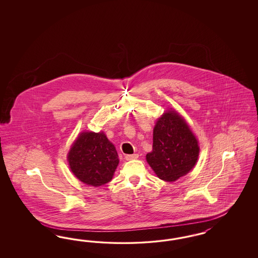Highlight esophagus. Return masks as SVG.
<instances>
[{
	"instance_id": "1",
	"label": "esophagus",
	"mask_w": 258,
	"mask_h": 258,
	"mask_svg": "<svg viewBox=\"0 0 258 258\" xmlns=\"http://www.w3.org/2000/svg\"><path fill=\"white\" fill-rule=\"evenodd\" d=\"M138 154H132V155H125V159L126 161H131V160H134L138 158Z\"/></svg>"
}]
</instances>
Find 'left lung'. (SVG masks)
<instances>
[{"instance_id":"left-lung-1","label":"left lung","mask_w":258,"mask_h":258,"mask_svg":"<svg viewBox=\"0 0 258 258\" xmlns=\"http://www.w3.org/2000/svg\"><path fill=\"white\" fill-rule=\"evenodd\" d=\"M199 153L194 133L176 110H168L158 119L152 151L147 154V162L158 178L175 181L186 175L195 166Z\"/></svg>"}]
</instances>
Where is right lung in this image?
I'll use <instances>...</instances> for the list:
<instances>
[{
  "label": "right lung",
  "instance_id": "add662e5",
  "mask_svg": "<svg viewBox=\"0 0 258 258\" xmlns=\"http://www.w3.org/2000/svg\"><path fill=\"white\" fill-rule=\"evenodd\" d=\"M67 158L78 180L94 187L110 181L119 164L115 147L104 133H80Z\"/></svg>",
  "mask_w": 258,
  "mask_h": 258
}]
</instances>
